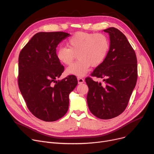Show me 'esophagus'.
Segmentation results:
<instances>
[{"mask_svg": "<svg viewBox=\"0 0 154 154\" xmlns=\"http://www.w3.org/2000/svg\"><path fill=\"white\" fill-rule=\"evenodd\" d=\"M77 80H78V84H83L84 82V79H82V78H78Z\"/></svg>", "mask_w": 154, "mask_h": 154, "instance_id": "1", "label": "esophagus"}]
</instances>
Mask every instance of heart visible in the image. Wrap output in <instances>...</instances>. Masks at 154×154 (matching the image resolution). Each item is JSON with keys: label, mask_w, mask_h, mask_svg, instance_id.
<instances>
[{"label": "heart", "mask_w": 154, "mask_h": 154, "mask_svg": "<svg viewBox=\"0 0 154 154\" xmlns=\"http://www.w3.org/2000/svg\"><path fill=\"white\" fill-rule=\"evenodd\" d=\"M66 47H60L56 51L57 58L64 65H70L77 54L78 60L66 69L69 75L85 76L91 66L97 67L107 57L110 48L108 37L103 34L79 32L70 37Z\"/></svg>", "instance_id": "obj_1"}]
</instances>
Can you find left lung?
<instances>
[{"mask_svg": "<svg viewBox=\"0 0 154 154\" xmlns=\"http://www.w3.org/2000/svg\"><path fill=\"white\" fill-rule=\"evenodd\" d=\"M110 48L107 57L92 73L104 84L85 79L88 87L87 101L92 114L99 119L117 117L127 106L137 79V61L134 50L119 30L110 27Z\"/></svg>", "mask_w": 154, "mask_h": 154, "instance_id": "1", "label": "left lung"}]
</instances>
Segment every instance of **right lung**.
Segmentation results:
<instances>
[{"label":"right lung","mask_w":154,"mask_h":154,"mask_svg":"<svg viewBox=\"0 0 154 154\" xmlns=\"http://www.w3.org/2000/svg\"><path fill=\"white\" fill-rule=\"evenodd\" d=\"M70 35L63 32H38L20 51L18 84L29 110L37 118L54 122L66 114L69 94L77 85L75 76L57 81L63 72L56 48Z\"/></svg>","instance_id":"add662e5"}]
</instances>
